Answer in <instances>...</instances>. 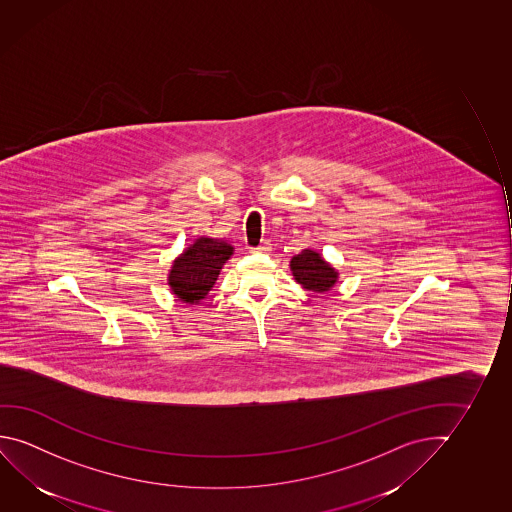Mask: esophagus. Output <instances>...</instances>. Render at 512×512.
<instances>
[{
  "instance_id": "esophagus-1",
  "label": "esophagus",
  "mask_w": 512,
  "mask_h": 512,
  "mask_svg": "<svg viewBox=\"0 0 512 512\" xmlns=\"http://www.w3.org/2000/svg\"><path fill=\"white\" fill-rule=\"evenodd\" d=\"M250 252L252 253H269L271 252V244L262 243L257 246V248H250Z\"/></svg>"
}]
</instances>
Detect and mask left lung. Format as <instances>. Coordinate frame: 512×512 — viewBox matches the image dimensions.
Segmentation results:
<instances>
[{
	"mask_svg": "<svg viewBox=\"0 0 512 512\" xmlns=\"http://www.w3.org/2000/svg\"><path fill=\"white\" fill-rule=\"evenodd\" d=\"M289 266L294 280L305 291L324 294L331 291L339 282V271L333 268L328 260H324L321 253L315 252L312 248L294 255Z\"/></svg>",
	"mask_w": 512,
	"mask_h": 512,
	"instance_id": "obj_1",
	"label": "left lung"
}]
</instances>
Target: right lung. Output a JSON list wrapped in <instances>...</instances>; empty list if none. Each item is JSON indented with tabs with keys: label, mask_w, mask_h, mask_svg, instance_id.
I'll use <instances>...</instances> for the list:
<instances>
[{
	"label": "right lung",
	"mask_w": 512,
	"mask_h": 512,
	"mask_svg": "<svg viewBox=\"0 0 512 512\" xmlns=\"http://www.w3.org/2000/svg\"><path fill=\"white\" fill-rule=\"evenodd\" d=\"M234 255V246L214 237H198L175 257L168 271V285L175 298L198 305L216 284L221 269Z\"/></svg>",
	"instance_id": "obj_1"
}]
</instances>
